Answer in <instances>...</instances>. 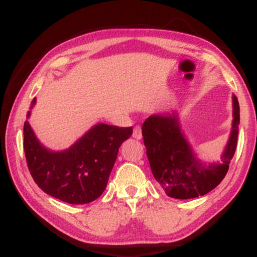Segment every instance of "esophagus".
<instances>
[{
	"mask_svg": "<svg viewBox=\"0 0 257 257\" xmlns=\"http://www.w3.org/2000/svg\"><path fill=\"white\" fill-rule=\"evenodd\" d=\"M133 138H136L137 140H140L143 138L142 127H140V126H136V127L133 128Z\"/></svg>",
	"mask_w": 257,
	"mask_h": 257,
	"instance_id": "1",
	"label": "esophagus"
}]
</instances>
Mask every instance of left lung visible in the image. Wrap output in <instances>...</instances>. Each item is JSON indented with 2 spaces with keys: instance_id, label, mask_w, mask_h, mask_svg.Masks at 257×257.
Returning <instances> with one entry per match:
<instances>
[{
  "instance_id": "obj_1",
  "label": "left lung",
  "mask_w": 257,
  "mask_h": 257,
  "mask_svg": "<svg viewBox=\"0 0 257 257\" xmlns=\"http://www.w3.org/2000/svg\"><path fill=\"white\" fill-rule=\"evenodd\" d=\"M230 135L221 161L201 160L195 153L177 110L154 113L143 124L144 144L153 177L165 193L174 199H194L209 193L226 177L237 145L240 106L235 94Z\"/></svg>"
}]
</instances>
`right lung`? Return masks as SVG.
Returning a JSON list of instances; mask_svg holds the SVG:
<instances>
[{"mask_svg": "<svg viewBox=\"0 0 257 257\" xmlns=\"http://www.w3.org/2000/svg\"><path fill=\"white\" fill-rule=\"evenodd\" d=\"M35 104L36 98L31 101L27 119ZM132 132V127L98 122L69 149L54 151L38 140L26 120L24 153L31 177L42 191L61 201L71 205L92 202L106 188L119 147Z\"/></svg>", "mask_w": 257, "mask_h": 257, "instance_id": "add662e5", "label": "right lung"}]
</instances>
